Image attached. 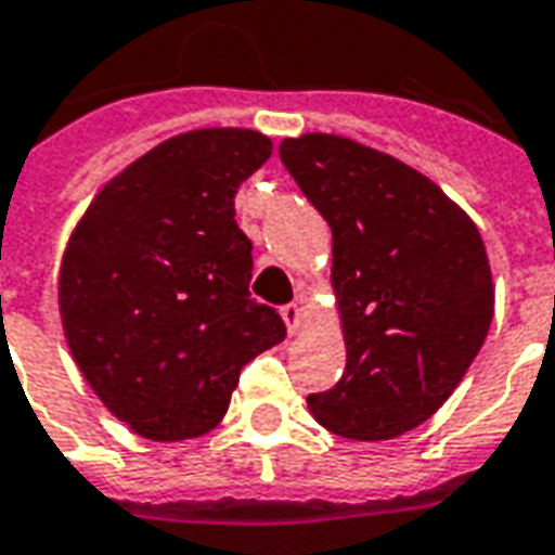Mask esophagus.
Returning <instances> with one entry per match:
<instances>
[{
  "mask_svg": "<svg viewBox=\"0 0 555 555\" xmlns=\"http://www.w3.org/2000/svg\"><path fill=\"white\" fill-rule=\"evenodd\" d=\"M279 312H282V321H285V326H288V333L294 336L302 324V306L300 302H288V306H282Z\"/></svg>",
  "mask_w": 555,
  "mask_h": 555,
  "instance_id": "obj_1",
  "label": "esophagus"
}]
</instances>
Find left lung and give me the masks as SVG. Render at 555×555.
<instances>
[{
  "label": "left lung",
  "instance_id": "1",
  "mask_svg": "<svg viewBox=\"0 0 555 555\" xmlns=\"http://www.w3.org/2000/svg\"><path fill=\"white\" fill-rule=\"evenodd\" d=\"M282 166L333 229L348 365L309 396L348 440H392L430 418L476 360L493 318L481 234L425 175L326 133L279 145Z\"/></svg>",
  "mask_w": 555,
  "mask_h": 555
}]
</instances>
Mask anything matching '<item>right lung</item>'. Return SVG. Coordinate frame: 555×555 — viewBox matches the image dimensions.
<instances>
[{
	"mask_svg": "<svg viewBox=\"0 0 555 555\" xmlns=\"http://www.w3.org/2000/svg\"><path fill=\"white\" fill-rule=\"evenodd\" d=\"M270 151L237 127L169 139L103 186L67 243L59 309L70 353L147 440L207 434L243 365L285 338L249 294L253 243L234 222V195Z\"/></svg>",
	"mask_w": 555,
	"mask_h": 555,
	"instance_id": "right-lung-1",
	"label": "right lung"
}]
</instances>
